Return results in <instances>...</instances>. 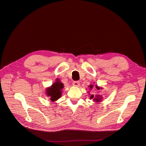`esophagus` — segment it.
Here are the masks:
<instances>
[{
  "mask_svg": "<svg viewBox=\"0 0 146 146\" xmlns=\"http://www.w3.org/2000/svg\"><path fill=\"white\" fill-rule=\"evenodd\" d=\"M72 85H73V86H77V87H78V86H80V82H77V81L74 82L73 83H72Z\"/></svg>",
  "mask_w": 146,
  "mask_h": 146,
  "instance_id": "esophagus-1",
  "label": "esophagus"
}]
</instances>
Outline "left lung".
I'll list each match as a JSON object with an SVG mask.
<instances>
[{
  "label": "left lung",
  "instance_id": "1",
  "mask_svg": "<svg viewBox=\"0 0 146 146\" xmlns=\"http://www.w3.org/2000/svg\"><path fill=\"white\" fill-rule=\"evenodd\" d=\"M94 86H92V85H90V89H92V88H93ZM96 88L97 90H100V87H99L98 85H96ZM90 99H93V100L96 101V102H100L102 99V96H100V95H96V96H94L93 94H91L90 96Z\"/></svg>",
  "mask_w": 146,
  "mask_h": 146
}]
</instances>
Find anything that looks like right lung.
<instances>
[{"label":"right lung","mask_w":146,"mask_h":146,"mask_svg":"<svg viewBox=\"0 0 146 146\" xmlns=\"http://www.w3.org/2000/svg\"><path fill=\"white\" fill-rule=\"evenodd\" d=\"M63 87V84L58 79H56V82L53 83L50 87L46 88V93L47 96L50 97L52 102L57 100L61 98V94H62L61 90H62Z\"/></svg>","instance_id":"1"}]
</instances>
